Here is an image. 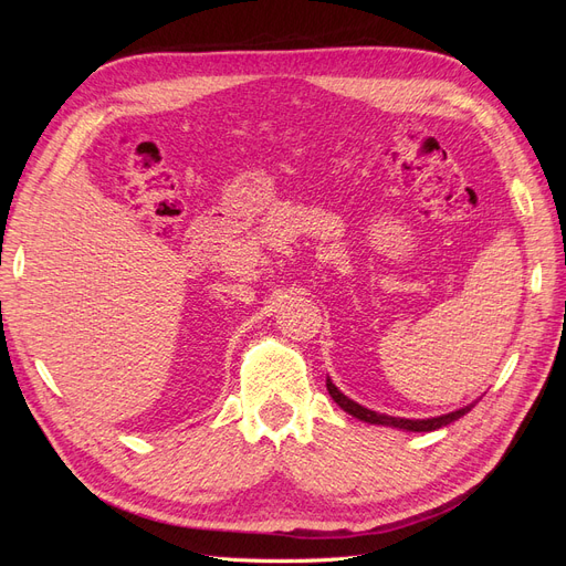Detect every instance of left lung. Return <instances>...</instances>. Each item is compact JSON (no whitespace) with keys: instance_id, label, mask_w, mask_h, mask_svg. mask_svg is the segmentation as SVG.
Segmentation results:
<instances>
[{"instance_id":"8db88e82","label":"left lung","mask_w":566,"mask_h":566,"mask_svg":"<svg viewBox=\"0 0 566 566\" xmlns=\"http://www.w3.org/2000/svg\"><path fill=\"white\" fill-rule=\"evenodd\" d=\"M325 387H328V394L333 397V401H335L342 410H347L349 416H354V418H358V420H364V422H368V424L399 427V430H406V432H434V430H439V427H447V424H451L453 420H458V418H462L465 413H470V410H472L474 403H476V401H474V403H470V406H465V408H458V410H453V413H447V416H437V418H427V420H408V418H391V416L378 413V410L364 408L361 403H356V401H352L349 397H345V394H342V391L333 385L331 378L325 380Z\"/></svg>"}]
</instances>
